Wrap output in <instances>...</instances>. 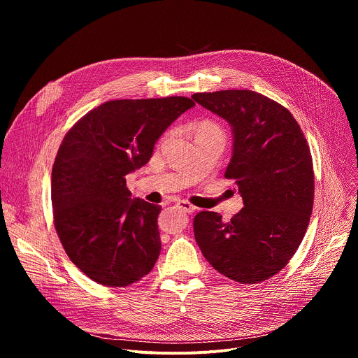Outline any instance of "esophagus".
<instances>
[{
	"mask_svg": "<svg viewBox=\"0 0 358 358\" xmlns=\"http://www.w3.org/2000/svg\"><path fill=\"white\" fill-rule=\"evenodd\" d=\"M178 206H180V208L181 210H184L185 213H194L195 211V207L192 206V203H189V202H187V201H180V202H177Z\"/></svg>",
	"mask_w": 358,
	"mask_h": 358,
	"instance_id": "obj_1",
	"label": "esophagus"
}]
</instances>
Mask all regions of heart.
<instances>
[{
	"label": "heart",
	"instance_id": "heart-1",
	"mask_svg": "<svg viewBox=\"0 0 358 358\" xmlns=\"http://www.w3.org/2000/svg\"><path fill=\"white\" fill-rule=\"evenodd\" d=\"M198 131H218V129L210 122H202L198 127Z\"/></svg>",
	"mask_w": 358,
	"mask_h": 358
}]
</instances>
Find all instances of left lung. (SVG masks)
Masks as SVG:
<instances>
[{"mask_svg": "<svg viewBox=\"0 0 358 358\" xmlns=\"http://www.w3.org/2000/svg\"><path fill=\"white\" fill-rule=\"evenodd\" d=\"M227 120L232 159L225 177L235 180L243 208L222 222L218 213L194 218L195 241L224 276L246 285L282 271L308 229L315 196L310 147L292 113L252 90L191 96Z\"/></svg>", "mask_w": 358, "mask_h": 358, "instance_id": "8db88e82", "label": "left lung"}]
</instances>
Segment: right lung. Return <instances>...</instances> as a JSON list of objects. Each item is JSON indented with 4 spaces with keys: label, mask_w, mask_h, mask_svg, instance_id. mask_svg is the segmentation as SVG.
I'll return each mask as SVG.
<instances>
[{
    "label": "right lung",
    "mask_w": 358,
    "mask_h": 358,
    "mask_svg": "<svg viewBox=\"0 0 358 358\" xmlns=\"http://www.w3.org/2000/svg\"><path fill=\"white\" fill-rule=\"evenodd\" d=\"M194 106L182 96L110 100L64 137L50 177L54 221L69 259L92 280L124 287L159 259L162 207L131 199L126 176L148 163L160 136Z\"/></svg>",
    "instance_id": "right-lung-1"
}]
</instances>
